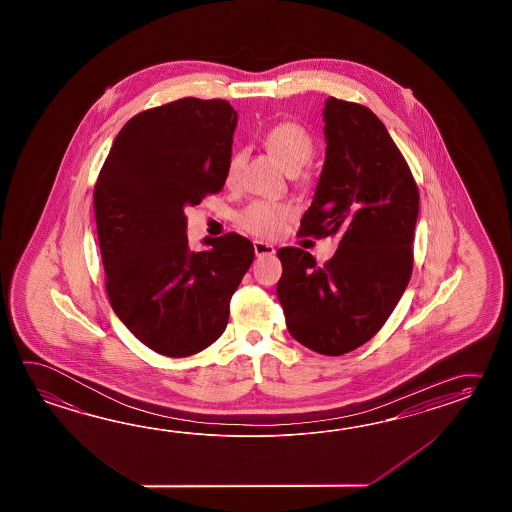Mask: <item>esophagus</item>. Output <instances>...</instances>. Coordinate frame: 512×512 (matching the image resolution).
Masks as SVG:
<instances>
[{
    "instance_id": "obj_1",
    "label": "esophagus",
    "mask_w": 512,
    "mask_h": 512,
    "mask_svg": "<svg viewBox=\"0 0 512 512\" xmlns=\"http://www.w3.org/2000/svg\"><path fill=\"white\" fill-rule=\"evenodd\" d=\"M254 252L256 256H271L274 254V247L269 243H263V241H254Z\"/></svg>"
}]
</instances>
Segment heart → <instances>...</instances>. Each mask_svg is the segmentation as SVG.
I'll return each mask as SVG.
<instances>
[{"label": "heart", "mask_w": 512, "mask_h": 512, "mask_svg": "<svg viewBox=\"0 0 512 512\" xmlns=\"http://www.w3.org/2000/svg\"><path fill=\"white\" fill-rule=\"evenodd\" d=\"M263 142L267 150L274 155V159L282 164L289 174L300 172L304 166L311 163L315 155V142L311 135L300 124L285 120L278 122L263 135ZM245 155L243 152H234L229 157L225 168V183L234 186L240 179V170ZM291 218V208L271 203V201H254L241 212V229L251 232L252 236L271 240L282 232L285 223Z\"/></svg>", "instance_id": "1"}]
</instances>
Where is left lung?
Segmentation results:
<instances>
[{
    "label": "left lung",
    "instance_id": "left-lung-1",
    "mask_svg": "<svg viewBox=\"0 0 512 512\" xmlns=\"http://www.w3.org/2000/svg\"><path fill=\"white\" fill-rule=\"evenodd\" d=\"M324 122L326 163L298 234H338L340 243L324 265L302 249H280L276 294L291 337L338 357L377 335L410 282L419 190L371 109L329 97Z\"/></svg>",
    "mask_w": 512,
    "mask_h": 512
}]
</instances>
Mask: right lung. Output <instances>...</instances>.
Listing matches in <instances>:
<instances>
[{
  "label": "right lung",
  "instance_id": "add662e5",
  "mask_svg": "<svg viewBox=\"0 0 512 512\" xmlns=\"http://www.w3.org/2000/svg\"><path fill=\"white\" fill-rule=\"evenodd\" d=\"M238 113L227 100L179 98L131 117L98 174L93 207L109 304L144 346L190 357L225 331L230 298L254 260L236 232L190 251L185 208L225 185Z\"/></svg>",
  "mask_w": 512,
  "mask_h": 512
}]
</instances>
